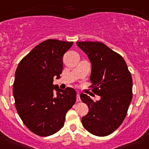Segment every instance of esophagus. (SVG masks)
<instances>
[{"label":"esophagus","instance_id":"obj_1","mask_svg":"<svg viewBox=\"0 0 149 149\" xmlns=\"http://www.w3.org/2000/svg\"><path fill=\"white\" fill-rule=\"evenodd\" d=\"M76 100H77V102H80V101H81V100H80V93H77V98H76Z\"/></svg>","mask_w":149,"mask_h":149}]
</instances>
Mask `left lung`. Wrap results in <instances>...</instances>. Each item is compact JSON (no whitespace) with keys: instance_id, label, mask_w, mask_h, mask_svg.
<instances>
[{"instance_id":"8db88e82","label":"left lung","mask_w":149,"mask_h":149,"mask_svg":"<svg viewBox=\"0 0 149 149\" xmlns=\"http://www.w3.org/2000/svg\"><path fill=\"white\" fill-rule=\"evenodd\" d=\"M77 45L91 63L90 80L97 102L80 94L89 111L82 118L84 128L96 136L104 137L120 127L132 98V79L125 61L107 45L99 42H78Z\"/></svg>"}]
</instances>
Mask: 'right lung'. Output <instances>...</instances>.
<instances>
[{
  "label": "right lung",
  "instance_id": "obj_1",
  "mask_svg": "<svg viewBox=\"0 0 149 149\" xmlns=\"http://www.w3.org/2000/svg\"><path fill=\"white\" fill-rule=\"evenodd\" d=\"M72 45V42L47 39L24 57L16 69L15 107L24 124L37 135L46 137L59 131L76 102L74 89L62 90L53 85V77H61L63 55Z\"/></svg>",
  "mask_w": 149,
  "mask_h": 149
}]
</instances>
